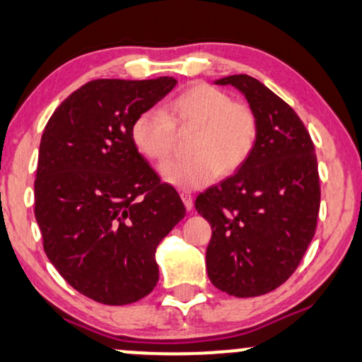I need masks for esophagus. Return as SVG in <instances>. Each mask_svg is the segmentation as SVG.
<instances>
[{
  "label": "esophagus",
  "instance_id": "1",
  "mask_svg": "<svg viewBox=\"0 0 362 362\" xmlns=\"http://www.w3.org/2000/svg\"><path fill=\"white\" fill-rule=\"evenodd\" d=\"M180 199H182V202H184V205H185V209L189 210H192V207H194V199H192V194L190 192H182L180 194Z\"/></svg>",
  "mask_w": 362,
  "mask_h": 362
}]
</instances>
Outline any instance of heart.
I'll return each instance as SVG.
<instances>
[{
  "label": "heart",
  "mask_w": 362,
  "mask_h": 362,
  "mask_svg": "<svg viewBox=\"0 0 362 362\" xmlns=\"http://www.w3.org/2000/svg\"><path fill=\"white\" fill-rule=\"evenodd\" d=\"M177 130H195L189 160L160 167L167 184L182 190L202 189L215 177L230 175L249 160L259 135L257 117L226 91L194 83L170 100L165 113L147 110L135 117L130 135L135 148L153 162L170 157Z\"/></svg>",
  "instance_id": "obj_1"
}]
</instances>
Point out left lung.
Here are the masks:
<instances>
[{
	"mask_svg": "<svg viewBox=\"0 0 362 362\" xmlns=\"http://www.w3.org/2000/svg\"><path fill=\"white\" fill-rule=\"evenodd\" d=\"M214 83L244 95L259 135L244 165L195 200L212 226L207 274L230 296H262L292 276L313 240L321 204L317 158L297 113L264 83L249 75Z\"/></svg>",
	"mask_w": 362,
	"mask_h": 362,
	"instance_id": "1",
	"label": "left lung"
}]
</instances>
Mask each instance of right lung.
Masks as SVG:
<instances>
[{"label":"right lung","mask_w":362,"mask_h":362,"mask_svg":"<svg viewBox=\"0 0 362 362\" xmlns=\"http://www.w3.org/2000/svg\"><path fill=\"white\" fill-rule=\"evenodd\" d=\"M177 80H95L68 97L40 141L35 217L49 262L73 289L125 305L153 291L157 247L185 217L132 141L135 117Z\"/></svg>","instance_id":"add662e5"}]
</instances>
